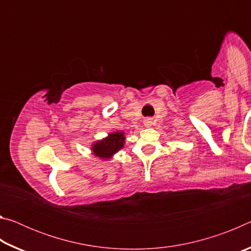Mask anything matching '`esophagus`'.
<instances>
[{
  "label": "esophagus",
  "instance_id": "1",
  "mask_svg": "<svg viewBox=\"0 0 251 251\" xmlns=\"http://www.w3.org/2000/svg\"><path fill=\"white\" fill-rule=\"evenodd\" d=\"M145 125L146 126H151V120H146L145 121Z\"/></svg>",
  "mask_w": 251,
  "mask_h": 251
}]
</instances>
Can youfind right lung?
Listing matches in <instances>:
<instances>
[{
    "mask_svg": "<svg viewBox=\"0 0 251 251\" xmlns=\"http://www.w3.org/2000/svg\"><path fill=\"white\" fill-rule=\"evenodd\" d=\"M123 145H124V135L116 131L114 134H109L108 137L104 141L97 142L93 146V151L101 158H109L118 150H121Z\"/></svg>",
    "mask_w": 251,
    "mask_h": 251,
    "instance_id": "add662e5",
    "label": "right lung"
}]
</instances>
